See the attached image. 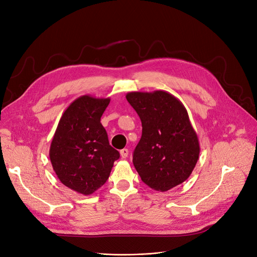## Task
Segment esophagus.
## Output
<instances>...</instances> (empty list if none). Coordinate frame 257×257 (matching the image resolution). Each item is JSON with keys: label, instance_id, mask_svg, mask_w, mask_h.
<instances>
[{"label": "esophagus", "instance_id": "1", "mask_svg": "<svg viewBox=\"0 0 257 257\" xmlns=\"http://www.w3.org/2000/svg\"><path fill=\"white\" fill-rule=\"evenodd\" d=\"M128 154H129V151L127 149H123L120 151V155L123 159H126L128 157Z\"/></svg>", "mask_w": 257, "mask_h": 257}]
</instances>
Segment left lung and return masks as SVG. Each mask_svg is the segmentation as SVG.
Listing matches in <instances>:
<instances>
[{
	"instance_id": "8db88e82",
	"label": "left lung",
	"mask_w": 257,
	"mask_h": 257,
	"mask_svg": "<svg viewBox=\"0 0 257 257\" xmlns=\"http://www.w3.org/2000/svg\"><path fill=\"white\" fill-rule=\"evenodd\" d=\"M126 98L143 125L134 167L151 189L169 191L190 177L199 159V139L189 113L166 91L129 92Z\"/></svg>"
}]
</instances>
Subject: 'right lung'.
Here are the masks:
<instances>
[{
	"label": "right lung",
	"instance_id": "add662e5",
	"mask_svg": "<svg viewBox=\"0 0 257 257\" xmlns=\"http://www.w3.org/2000/svg\"><path fill=\"white\" fill-rule=\"evenodd\" d=\"M109 101L90 95L74 100L61 115L50 146V161L59 180L85 196L101 188L120 158L100 123Z\"/></svg>",
	"mask_w": 257,
	"mask_h": 257
}]
</instances>
